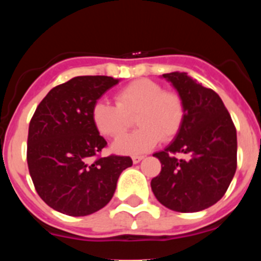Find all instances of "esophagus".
Here are the masks:
<instances>
[{"label": "esophagus", "mask_w": 261, "mask_h": 261, "mask_svg": "<svg viewBox=\"0 0 261 261\" xmlns=\"http://www.w3.org/2000/svg\"><path fill=\"white\" fill-rule=\"evenodd\" d=\"M143 159H144V156H141V155H134L133 163L134 164H138V163H140Z\"/></svg>", "instance_id": "esophagus-1"}]
</instances>
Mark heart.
I'll use <instances>...</instances> for the list:
<instances>
[{
	"label": "heart",
	"mask_w": 261,
	"mask_h": 261,
	"mask_svg": "<svg viewBox=\"0 0 261 261\" xmlns=\"http://www.w3.org/2000/svg\"><path fill=\"white\" fill-rule=\"evenodd\" d=\"M116 103L99 99L91 111L92 122L101 135L118 138L136 115L140 128L116 140L112 149L118 154L138 155L149 151L160 140H172L184 121V105L177 93L164 91L150 80H138L121 88Z\"/></svg>",
	"instance_id": "1"
}]
</instances>
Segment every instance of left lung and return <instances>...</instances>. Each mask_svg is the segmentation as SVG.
<instances>
[{
    "instance_id": "obj_1",
    "label": "left lung",
    "mask_w": 261,
    "mask_h": 261,
    "mask_svg": "<svg viewBox=\"0 0 261 261\" xmlns=\"http://www.w3.org/2000/svg\"><path fill=\"white\" fill-rule=\"evenodd\" d=\"M184 105V121L174 140L152 156L162 172L151 179L158 201L177 212H198L217 203L236 172L238 138L231 116L215 91L186 72L163 74ZM175 152L189 156L177 160Z\"/></svg>"
}]
</instances>
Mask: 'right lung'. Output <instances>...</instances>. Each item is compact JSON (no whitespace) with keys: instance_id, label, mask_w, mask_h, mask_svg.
<instances>
[{"instance_id":"right-lung-1","label":"right lung","mask_w":261,"mask_h":261,"mask_svg":"<svg viewBox=\"0 0 261 261\" xmlns=\"http://www.w3.org/2000/svg\"><path fill=\"white\" fill-rule=\"evenodd\" d=\"M120 80L82 75L54 87L29 126L28 165L36 192L55 211L87 216L103 208L117 187L128 156L92 162L107 145L92 122L93 105Z\"/></svg>"}]
</instances>
